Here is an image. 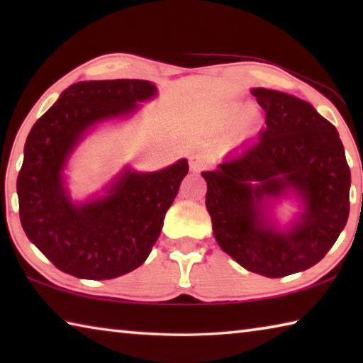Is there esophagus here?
Listing matches in <instances>:
<instances>
[{
	"instance_id": "obj_1",
	"label": "esophagus",
	"mask_w": 363,
	"mask_h": 363,
	"mask_svg": "<svg viewBox=\"0 0 363 363\" xmlns=\"http://www.w3.org/2000/svg\"><path fill=\"white\" fill-rule=\"evenodd\" d=\"M206 168V160L200 155H194L190 157V171L192 173H200Z\"/></svg>"
}]
</instances>
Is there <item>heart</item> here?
I'll return each instance as SVG.
<instances>
[{
	"instance_id": "heart-1",
	"label": "heart",
	"mask_w": 363,
	"mask_h": 363,
	"mask_svg": "<svg viewBox=\"0 0 363 363\" xmlns=\"http://www.w3.org/2000/svg\"><path fill=\"white\" fill-rule=\"evenodd\" d=\"M259 123L261 113L256 107H247L243 110V107L235 104L214 113L210 120V128L214 134L229 133L227 139L232 143H240L256 133Z\"/></svg>"
}]
</instances>
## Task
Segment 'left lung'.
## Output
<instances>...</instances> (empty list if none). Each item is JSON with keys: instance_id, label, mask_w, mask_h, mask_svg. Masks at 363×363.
<instances>
[{"instance_id": "1", "label": "left lung", "mask_w": 363, "mask_h": 363, "mask_svg": "<svg viewBox=\"0 0 363 363\" xmlns=\"http://www.w3.org/2000/svg\"><path fill=\"white\" fill-rule=\"evenodd\" d=\"M251 94L266 110V130L201 176L219 247L250 272L277 279L312 267L333 247L349 218L351 169L336 128L309 102L266 88ZM288 193L303 213L280 231L267 210Z\"/></svg>"}]
</instances>
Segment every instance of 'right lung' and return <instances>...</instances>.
Returning a JSON list of instances; mask_svg holds the SVG:
<instances>
[{"label": "right lung", "mask_w": 363, "mask_h": 363, "mask_svg": "<svg viewBox=\"0 0 363 363\" xmlns=\"http://www.w3.org/2000/svg\"><path fill=\"white\" fill-rule=\"evenodd\" d=\"M157 94L145 79L79 82L35 123L17 176L19 214L28 240L59 270L78 279L107 280L144 264L162 232L187 160L155 173L130 168L106 195L75 205L64 186L70 153L97 123L133 115Z\"/></svg>", "instance_id": "obj_1"}]
</instances>
